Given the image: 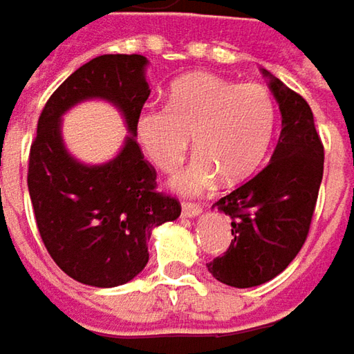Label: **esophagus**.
<instances>
[{
    "instance_id": "1",
    "label": "esophagus",
    "mask_w": 354,
    "mask_h": 354,
    "mask_svg": "<svg viewBox=\"0 0 354 354\" xmlns=\"http://www.w3.org/2000/svg\"><path fill=\"white\" fill-rule=\"evenodd\" d=\"M181 211H183L185 217H197L203 209H201V205L197 203H183L181 205Z\"/></svg>"
}]
</instances>
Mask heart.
<instances>
[{
    "label": "heart",
    "instance_id": "b5f03b06",
    "mask_svg": "<svg viewBox=\"0 0 354 354\" xmlns=\"http://www.w3.org/2000/svg\"><path fill=\"white\" fill-rule=\"evenodd\" d=\"M274 99L261 83L191 73L173 83L167 105L147 103L135 115V137L159 171H173L189 151L197 157L171 185L195 195L215 183L233 185L261 165L274 129Z\"/></svg>",
    "mask_w": 354,
    "mask_h": 354
}]
</instances>
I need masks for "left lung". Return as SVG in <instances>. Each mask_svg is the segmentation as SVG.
Listing matches in <instances>:
<instances>
[{
    "mask_svg": "<svg viewBox=\"0 0 354 354\" xmlns=\"http://www.w3.org/2000/svg\"><path fill=\"white\" fill-rule=\"evenodd\" d=\"M271 89L283 117L273 157L215 203L231 217L233 239L207 267L217 281L239 289L271 281L297 257L309 235L323 179L325 147L309 103L277 77H271Z\"/></svg>",
    "mask_w": 354,
    "mask_h": 354,
    "instance_id": "obj_1",
    "label": "left lung"
}]
</instances>
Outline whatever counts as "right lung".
<instances>
[{"mask_svg": "<svg viewBox=\"0 0 354 354\" xmlns=\"http://www.w3.org/2000/svg\"><path fill=\"white\" fill-rule=\"evenodd\" d=\"M143 55H99L47 99L31 141L27 187L37 231L63 273L83 285L117 287L147 261L153 227L181 215L177 197L157 191V171L135 141V115L149 97ZM103 97L124 111L132 135L109 164L85 168L62 147L59 119L77 100Z\"/></svg>", "mask_w": 354, "mask_h": 354, "instance_id": "add662e5", "label": "right lung"}]
</instances>
